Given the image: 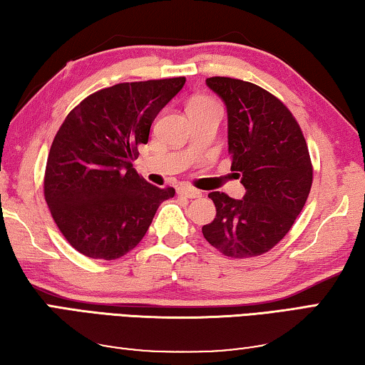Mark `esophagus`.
<instances>
[{"label": "esophagus", "mask_w": 365, "mask_h": 365, "mask_svg": "<svg viewBox=\"0 0 365 365\" xmlns=\"http://www.w3.org/2000/svg\"><path fill=\"white\" fill-rule=\"evenodd\" d=\"M178 195L186 197V199H199V197H202V192L190 186H181L178 187Z\"/></svg>", "instance_id": "1"}]
</instances>
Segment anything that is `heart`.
Instances as JSON below:
<instances>
[{"label": "heart", "instance_id": "b5f03b06", "mask_svg": "<svg viewBox=\"0 0 365 365\" xmlns=\"http://www.w3.org/2000/svg\"><path fill=\"white\" fill-rule=\"evenodd\" d=\"M210 105H218L217 101H215L213 98L210 97H205V95H200V97H195L190 100V103L187 106L189 108H202V106H210Z\"/></svg>", "mask_w": 365, "mask_h": 365}]
</instances>
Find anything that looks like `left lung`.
Returning <instances> with one entry per match:
<instances>
[{
	"instance_id": "8db88e82",
	"label": "left lung",
	"mask_w": 365,
	"mask_h": 365,
	"mask_svg": "<svg viewBox=\"0 0 365 365\" xmlns=\"http://www.w3.org/2000/svg\"><path fill=\"white\" fill-rule=\"evenodd\" d=\"M228 110L231 170L239 171L244 199L210 192L217 207L202 232L231 259L262 255L294 225L312 187L314 168L302 129L282 100L252 82L208 77Z\"/></svg>"
}]
</instances>
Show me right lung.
<instances>
[{"instance_id": "1", "label": "right lung", "mask_w": 365, "mask_h": 365, "mask_svg": "<svg viewBox=\"0 0 365 365\" xmlns=\"http://www.w3.org/2000/svg\"><path fill=\"white\" fill-rule=\"evenodd\" d=\"M186 77L123 82L88 95L58 129L43 194L58 230L77 252L116 260L142 241L173 187L148 184L133 168L160 110Z\"/></svg>"}]
</instances>
